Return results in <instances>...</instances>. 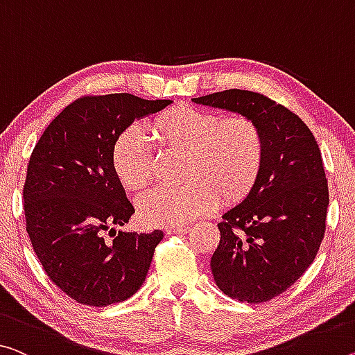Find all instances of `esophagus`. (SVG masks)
Listing matches in <instances>:
<instances>
[{
	"label": "esophagus",
	"mask_w": 355,
	"mask_h": 355,
	"mask_svg": "<svg viewBox=\"0 0 355 355\" xmlns=\"http://www.w3.org/2000/svg\"><path fill=\"white\" fill-rule=\"evenodd\" d=\"M190 227H171V228H166V233L168 234H185L189 233Z\"/></svg>",
	"instance_id": "1"
}]
</instances>
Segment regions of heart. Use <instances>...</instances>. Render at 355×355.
<instances>
[{
  "mask_svg": "<svg viewBox=\"0 0 355 355\" xmlns=\"http://www.w3.org/2000/svg\"><path fill=\"white\" fill-rule=\"evenodd\" d=\"M157 141L184 150V185L157 187L138 200L139 219L147 225H185L216 206L243 200L257 182L263 163V136L252 119L190 106L163 111L150 123ZM112 170L125 189H144L154 176V155L139 128H127L112 146Z\"/></svg>",
  "mask_w": 355,
  "mask_h": 355,
  "instance_id": "heart-1",
  "label": "heart"
}]
</instances>
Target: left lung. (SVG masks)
Segmentation results:
<instances>
[{"mask_svg": "<svg viewBox=\"0 0 355 355\" xmlns=\"http://www.w3.org/2000/svg\"><path fill=\"white\" fill-rule=\"evenodd\" d=\"M192 101L252 119L263 136L257 182L217 223L211 271L225 295L268 302L302 277L322 243L329 184L319 146L302 119L255 92L230 89Z\"/></svg>", "mask_w": 355, "mask_h": 355, "instance_id": "8db88e82", "label": "left lung"}]
</instances>
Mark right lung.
Wrapping results in <instances>:
<instances>
[{"label": "right lung", "mask_w": 355, "mask_h": 355, "mask_svg": "<svg viewBox=\"0 0 355 355\" xmlns=\"http://www.w3.org/2000/svg\"><path fill=\"white\" fill-rule=\"evenodd\" d=\"M171 103L130 94L83 96L53 119L33 149L24 187L26 233L51 281L78 303L107 306L143 286L163 232L106 238L135 212L111 154L135 121Z\"/></svg>", "instance_id": "obj_1"}]
</instances>
